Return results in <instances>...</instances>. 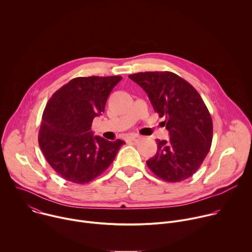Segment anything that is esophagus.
Masks as SVG:
<instances>
[{
    "instance_id": "esophagus-1",
    "label": "esophagus",
    "mask_w": 252,
    "mask_h": 252,
    "mask_svg": "<svg viewBox=\"0 0 252 252\" xmlns=\"http://www.w3.org/2000/svg\"><path fill=\"white\" fill-rule=\"evenodd\" d=\"M139 139H140V136L137 135V134H130V135L127 136V140H128V141H134V142H136V141H138Z\"/></svg>"
}]
</instances>
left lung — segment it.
I'll list each match as a JSON object with an SVG mask.
<instances>
[{"instance_id":"1","label":"left lung","mask_w":252,"mask_h":252,"mask_svg":"<svg viewBox=\"0 0 252 252\" xmlns=\"http://www.w3.org/2000/svg\"><path fill=\"white\" fill-rule=\"evenodd\" d=\"M128 78L145 91L169 132L157 139L158 152L147 161L150 169L168 183L192 176L206 158L212 141V120L197 91L171 71H146Z\"/></svg>"}]
</instances>
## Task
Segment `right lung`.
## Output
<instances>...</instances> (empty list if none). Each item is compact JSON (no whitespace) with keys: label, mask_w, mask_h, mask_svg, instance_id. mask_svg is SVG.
<instances>
[{"label":"right lung","mask_w":252,"mask_h":252,"mask_svg":"<svg viewBox=\"0 0 252 252\" xmlns=\"http://www.w3.org/2000/svg\"><path fill=\"white\" fill-rule=\"evenodd\" d=\"M123 78L80 77L49 99L39 131L40 148L53 169L67 182L84 185L114 161L125 141L94 135L92 123L104 112L113 89Z\"/></svg>","instance_id":"obj_1"}]
</instances>
